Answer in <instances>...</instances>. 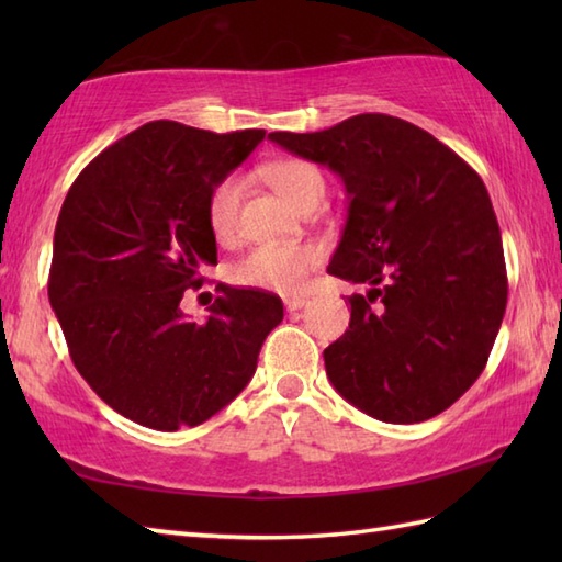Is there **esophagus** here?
<instances>
[{"label": "esophagus", "instance_id": "esophagus-1", "mask_svg": "<svg viewBox=\"0 0 562 562\" xmlns=\"http://www.w3.org/2000/svg\"><path fill=\"white\" fill-rule=\"evenodd\" d=\"M304 306H306L304 296H288V300H284V308H288L290 314L292 312H300V308H304Z\"/></svg>", "mask_w": 562, "mask_h": 562}]
</instances>
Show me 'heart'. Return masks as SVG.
Returning <instances> with one entry per match:
<instances>
[{
	"mask_svg": "<svg viewBox=\"0 0 562 562\" xmlns=\"http://www.w3.org/2000/svg\"><path fill=\"white\" fill-rule=\"evenodd\" d=\"M278 193L304 207L306 202L324 198L326 181L314 164L304 159H280L266 169ZM244 198V178L229 173L214 183L207 198V226L220 244H229L238 232V210ZM321 260V248L314 244H260L238 258L229 268V278L238 288L266 292H296L306 274Z\"/></svg>",
	"mask_w": 562,
	"mask_h": 562,
	"instance_id": "b5f03b06",
	"label": "heart"
}]
</instances>
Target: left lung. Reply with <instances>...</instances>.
<instances>
[{"mask_svg": "<svg viewBox=\"0 0 562 562\" xmlns=\"http://www.w3.org/2000/svg\"><path fill=\"white\" fill-rule=\"evenodd\" d=\"M336 171L350 207L328 272L369 284L324 350L345 401L384 423H423L459 401L491 357L507 268L485 183L401 117L362 113L321 133H270Z\"/></svg>", "mask_w": 562, "mask_h": 562, "instance_id": "1", "label": "left lung"}]
</instances>
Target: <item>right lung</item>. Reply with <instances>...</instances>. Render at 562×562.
Segmentation results:
<instances>
[{"label":"right lung","instance_id":"obj_1","mask_svg":"<svg viewBox=\"0 0 562 562\" xmlns=\"http://www.w3.org/2000/svg\"><path fill=\"white\" fill-rule=\"evenodd\" d=\"M262 137L154 121L103 149L63 202L47 296L77 372L133 423L173 432L210 420L282 321L280 296L229 284L205 324L181 312L200 268L217 262L210 190Z\"/></svg>","mask_w":562,"mask_h":562}]
</instances>
